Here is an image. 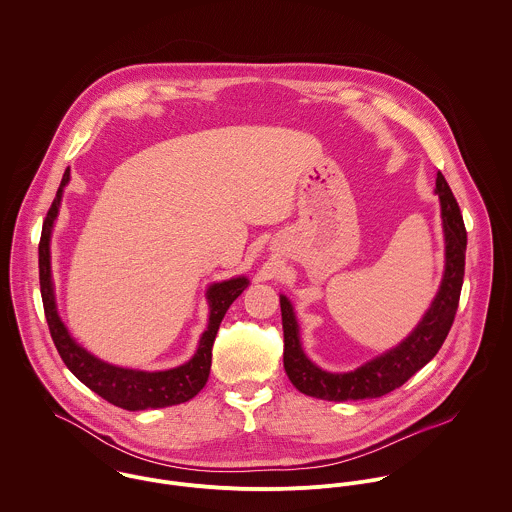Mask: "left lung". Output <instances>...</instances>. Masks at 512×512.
I'll return each mask as SVG.
<instances>
[{
    "label": "left lung",
    "instance_id": "left-lung-1",
    "mask_svg": "<svg viewBox=\"0 0 512 512\" xmlns=\"http://www.w3.org/2000/svg\"><path fill=\"white\" fill-rule=\"evenodd\" d=\"M435 192L441 200V217L445 231V277L433 305L400 346L374 358L372 362L364 364L354 372H322L305 356L299 342V328L293 307L287 297H281L285 334L283 364L289 380L299 392L328 402L382 398L404 386L417 370H421L439 352L453 326L459 307L465 277L467 229L459 204L441 172H437Z\"/></svg>",
    "mask_w": 512,
    "mask_h": 512
}]
</instances>
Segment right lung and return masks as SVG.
Returning <instances> with one entry per match:
<instances>
[{
	"label": "right lung",
	"mask_w": 512,
	"mask_h": 512,
	"mask_svg": "<svg viewBox=\"0 0 512 512\" xmlns=\"http://www.w3.org/2000/svg\"><path fill=\"white\" fill-rule=\"evenodd\" d=\"M71 176V170L67 168L61 180V186L57 190V196L49 207L41 239H39V285H41V299L43 310L49 324L51 338L55 342V348L59 356L63 358L65 366L95 394H99L108 404L116 408L128 409V411H140V409L168 408L176 404H184L192 400L207 382L209 368H211V348L215 334L219 330V324L231 307V303L245 291L249 285L245 277H237L231 281L215 283L207 291L209 299V326L202 334L198 352L190 362L184 366H178L174 370L166 372H138L128 368H116L110 364H104L93 354H89L85 348H81L67 332L65 324L61 322L55 297H53V285H51V261H49V239L53 221L59 213V204L63 196V188L67 186Z\"/></svg>",
	"instance_id": "right-lung-1"
}]
</instances>
